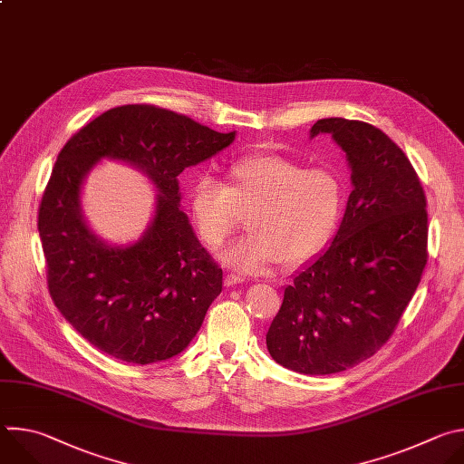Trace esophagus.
<instances>
[{
	"mask_svg": "<svg viewBox=\"0 0 464 464\" xmlns=\"http://www.w3.org/2000/svg\"><path fill=\"white\" fill-rule=\"evenodd\" d=\"M224 281H226V286H235V285L244 283V277H240V276H237V274H227Z\"/></svg>",
	"mask_w": 464,
	"mask_h": 464,
	"instance_id": "esophagus-1",
	"label": "esophagus"
}]
</instances>
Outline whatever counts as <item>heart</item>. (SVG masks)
<instances>
[{
  "label": "heart",
  "mask_w": 464,
  "mask_h": 464,
  "mask_svg": "<svg viewBox=\"0 0 464 464\" xmlns=\"http://www.w3.org/2000/svg\"><path fill=\"white\" fill-rule=\"evenodd\" d=\"M229 185L202 176L192 187L190 209L198 231L211 246H220L249 211L247 235L220 258L244 274H268L285 260L294 268L315 256L334 235L343 188L336 174L303 169L277 154H258L233 161Z\"/></svg>",
  "instance_id": "1"
}]
</instances>
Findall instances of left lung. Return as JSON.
<instances>
[{
  "mask_svg": "<svg viewBox=\"0 0 464 464\" xmlns=\"http://www.w3.org/2000/svg\"><path fill=\"white\" fill-rule=\"evenodd\" d=\"M351 169L353 190L336 237L285 288L266 345L295 372L323 376L371 358L391 338L428 260L426 196L406 154L382 130L319 119Z\"/></svg>",
  "mask_w": 464,
  "mask_h": 464,
  "instance_id": "1",
  "label": "left lung"
}]
</instances>
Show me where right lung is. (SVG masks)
I'll list each match as a JSON object with an SVG mask.
<instances>
[{
  "instance_id": "1",
  "label": "right lung",
  "mask_w": 464,
  "mask_h": 464,
  "mask_svg": "<svg viewBox=\"0 0 464 464\" xmlns=\"http://www.w3.org/2000/svg\"><path fill=\"white\" fill-rule=\"evenodd\" d=\"M235 141L150 104L117 106L63 145L42 196L38 231L47 286L60 314L99 351L128 362L178 356L222 292V268L179 208L178 176ZM102 159L126 162L155 185V217L131 245L102 241L82 215V185Z\"/></svg>"
}]
</instances>
